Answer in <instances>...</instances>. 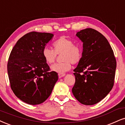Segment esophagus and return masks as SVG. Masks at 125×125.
Instances as JSON below:
<instances>
[{"label":"esophagus","instance_id":"34e87169","mask_svg":"<svg viewBox=\"0 0 125 125\" xmlns=\"http://www.w3.org/2000/svg\"><path fill=\"white\" fill-rule=\"evenodd\" d=\"M65 75V73H58V76H59L60 77H61V78L64 76Z\"/></svg>","mask_w":125,"mask_h":125}]
</instances>
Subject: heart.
Segmentation results:
<instances>
[{
    "mask_svg": "<svg viewBox=\"0 0 125 125\" xmlns=\"http://www.w3.org/2000/svg\"><path fill=\"white\" fill-rule=\"evenodd\" d=\"M53 49L45 47L43 50L42 54L45 61L49 64L55 61L57 54H62L64 61L56 63L51 66V70L59 73H64L71 68L72 63L77 64L81 60L82 50L79 46L74 45L73 42L65 36L60 37L53 43Z\"/></svg>",
    "mask_w": 125,
    "mask_h": 125,
    "instance_id": "heart-1",
    "label": "heart"
}]
</instances>
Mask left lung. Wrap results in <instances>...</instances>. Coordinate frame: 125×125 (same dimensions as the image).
I'll use <instances>...</instances> for the list:
<instances>
[{"label": "left lung", "mask_w": 125, "mask_h": 125, "mask_svg": "<svg viewBox=\"0 0 125 125\" xmlns=\"http://www.w3.org/2000/svg\"><path fill=\"white\" fill-rule=\"evenodd\" d=\"M83 42L82 57L73 70L72 89L81 104L92 105L107 96L114 83L116 59L108 41L101 33L86 28L76 33Z\"/></svg>", "instance_id": "8db88e82"}]
</instances>
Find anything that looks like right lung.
<instances>
[{"label": "right lung", "mask_w": 125, "mask_h": 125, "mask_svg": "<svg viewBox=\"0 0 125 125\" xmlns=\"http://www.w3.org/2000/svg\"><path fill=\"white\" fill-rule=\"evenodd\" d=\"M54 35L31 32L24 35L12 49L7 64L11 88L27 104L37 105L50 96L58 80L57 72L50 67L42 52Z\"/></svg>", "instance_id": "obj_1"}]
</instances>
